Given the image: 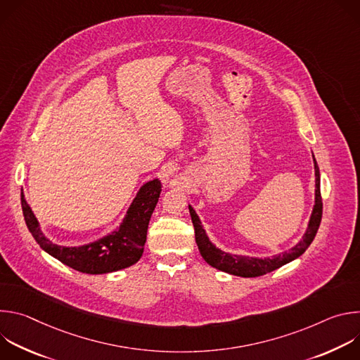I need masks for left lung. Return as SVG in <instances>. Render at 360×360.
Here are the masks:
<instances>
[{"mask_svg": "<svg viewBox=\"0 0 360 360\" xmlns=\"http://www.w3.org/2000/svg\"><path fill=\"white\" fill-rule=\"evenodd\" d=\"M314 164H315V205L312 210V215L309 219V224H307V229L304 235L302 236V240L296 243L292 249L288 252H283L281 255H275L272 258H252V256H242V255H232L229 252H224L219 248H217L208 238L207 232H205L199 217L193 211V208L189 205V214L192 218V224L195 228V240L198 245V249L202 255V258L205 262L210 264L211 266L235 275V276H242V278H256V276H262L266 275L289 262L293 259L299 258V256L309 248L312 240L316 236V232L321 225L322 219V196H321V174H319V167L316 164V160L314 157Z\"/></svg>", "mask_w": 360, "mask_h": 360, "instance_id": "left-lung-1", "label": "left lung"}]
</instances>
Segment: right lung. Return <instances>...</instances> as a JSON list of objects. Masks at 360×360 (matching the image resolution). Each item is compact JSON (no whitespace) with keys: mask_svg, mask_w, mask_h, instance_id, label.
<instances>
[{"mask_svg":"<svg viewBox=\"0 0 360 360\" xmlns=\"http://www.w3.org/2000/svg\"><path fill=\"white\" fill-rule=\"evenodd\" d=\"M162 191L161 181L152 179L141 186L118 229L82 246H61L44 236L39 224L21 193L25 224L37 243L64 265L89 275L110 274L136 264L143 253L150 215Z\"/></svg>","mask_w":360,"mask_h":360,"instance_id":"add662e5","label":"right lung"}]
</instances>
